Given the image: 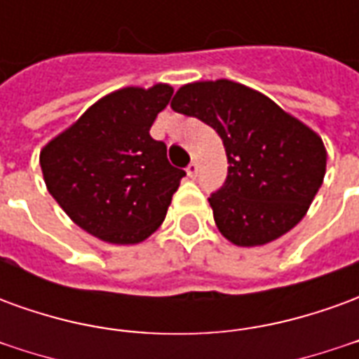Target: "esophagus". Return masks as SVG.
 <instances>
[{"instance_id": "1", "label": "esophagus", "mask_w": 359, "mask_h": 359, "mask_svg": "<svg viewBox=\"0 0 359 359\" xmlns=\"http://www.w3.org/2000/svg\"><path fill=\"white\" fill-rule=\"evenodd\" d=\"M187 172H188V177L190 179H194L196 175H198V161H190L187 167Z\"/></svg>"}]
</instances>
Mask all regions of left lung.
Masks as SVG:
<instances>
[{"label": "left lung", "mask_w": 359, "mask_h": 359, "mask_svg": "<svg viewBox=\"0 0 359 359\" xmlns=\"http://www.w3.org/2000/svg\"><path fill=\"white\" fill-rule=\"evenodd\" d=\"M171 107L221 136L226 179L210 196L215 225L236 246H262L306 215L327 165L323 140L256 90L231 81L192 82Z\"/></svg>", "instance_id": "left-lung-1"}]
</instances>
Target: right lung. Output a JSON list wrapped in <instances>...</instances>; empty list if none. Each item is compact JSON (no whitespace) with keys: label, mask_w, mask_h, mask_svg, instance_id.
<instances>
[{"label":"right lung","mask_w":359,"mask_h":359,"mask_svg":"<svg viewBox=\"0 0 359 359\" xmlns=\"http://www.w3.org/2000/svg\"><path fill=\"white\" fill-rule=\"evenodd\" d=\"M172 88H123L95 102L42 149L40 167L55 202L86 233L136 244L163 223L187 175L167 159L149 128Z\"/></svg>","instance_id":"add662e5"}]
</instances>
